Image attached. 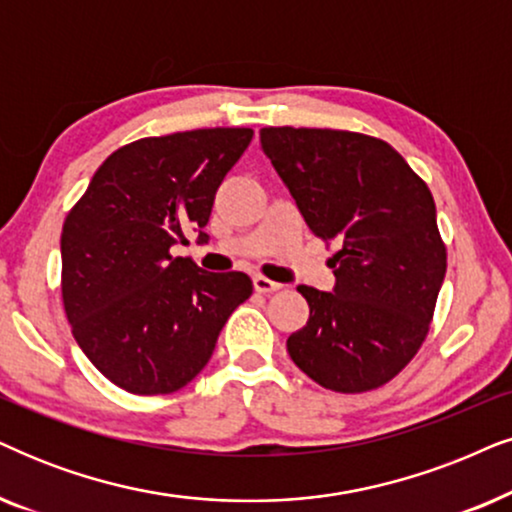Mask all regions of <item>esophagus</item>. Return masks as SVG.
I'll list each match as a JSON object with an SVG mask.
<instances>
[{
  "label": "esophagus",
  "instance_id": "obj_1",
  "mask_svg": "<svg viewBox=\"0 0 512 512\" xmlns=\"http://www.w3.org/2000/svg\"><path fill=\"white\" fill-rule=\"evenodd\" d=\"M280 287H282V284L272 282V280H268V277H263V275H256L254 277V289L258 291V294H272V291H277Z\"/></svg>",
  "mask_w": 512,
  "mask_h": 512
}]
</instances>
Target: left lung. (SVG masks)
<instances>
[{
    "mask_svg": "<svg viewBox=\"0 0 512 512\" xmlns=\"http://www.w3.org/2000/svg\"><path fill=\"white\" fill-rule=\"evenodd\" d=\"M265 157L322 242L334 291L301 284L308 324L287 338L291 360L322 388L386 386L426 341L447 272L435 202L393 145L338 129H261Z\"/></svg>",
    "mask_w": 512,
    "mask_h": 512,
    "instance_id": "left-lung-1",
    "label": "left lung"
}]
</instances>
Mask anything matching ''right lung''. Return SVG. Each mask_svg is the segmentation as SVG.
Segmentation results:
<instances>
[{
	"mask_svg": "<svg viewBox=\"0 0 512 512\" xmlns=\"http://www.w3.org/2000/svg\"><path fill=\"white\" fill-rule=\"evenodd\" d=\"M251 136L218 126L122 145L65 216V317L91 364L126 393L188 386L254 291L244 272H204L171 254L190 232L207 242L218 185Z\"/></svg>",
	"mask_w": 512,
	"mask_h": 512,
	"instance_id": "obj_1",
	"label": "right lung"
}]
</instances>
